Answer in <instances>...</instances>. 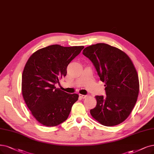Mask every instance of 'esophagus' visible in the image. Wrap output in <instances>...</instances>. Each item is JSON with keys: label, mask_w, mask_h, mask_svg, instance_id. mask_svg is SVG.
<instances>
[{"label": "esophagus", "mask_w": 154, "mask_h": 154, "mask_svg": "<svg viewBox=\"0 0 154 154\" xmlns=\"http://www.w3.org/2000/svg\"><path fill=\"white\" fill-rule=\"evenodd\" d=\"M79 97L82 99H85L88 97V95H84V94H79Z\"/></svg>", "instance_id": "1"}]
</instances>
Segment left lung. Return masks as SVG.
Listing matches in <instances>:
<instances>
[{
  "instance_id": "left-lung-1",
  "label": "left lung",
  "mask_w": 154,
  "mask_h": 154,
  "mask_svg": "<svg viewBox=\"0 0 154 154\" xmlns=\"http://www.w3.org/2000/svg\"><path fill=\"white\" fill-rule=\"evenodd\" d=\"M82 54L92 61L100 81L105 84L106 97L95 96L97 103L91 115L105 126L122 123L132 112L140 90L131 60L121 49L104 43L89 45Z\"/></svg>"
}]
</instances>
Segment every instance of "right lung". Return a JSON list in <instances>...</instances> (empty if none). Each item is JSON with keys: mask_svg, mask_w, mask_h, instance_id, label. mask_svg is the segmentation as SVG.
Listing matches in <instances>:
<instances>
[{"mask_svg": "<svg viewBox=\"0 0 154 154\" xmlns=\"http://www.w3.org/2000/svg\"><path fill=\"white\" fill-rule=\"evenodd\" d=\"M84 46L55 44L40 49L28 60L22 74L23 97L32 114L44 126L53 127L65 121L77 94L55 87L66 75V68Z\"/></svg>", "mask_w": 154, "mask_h": 154, "instance_id": "obj_1", "label": "right lung"}]
</instances>
